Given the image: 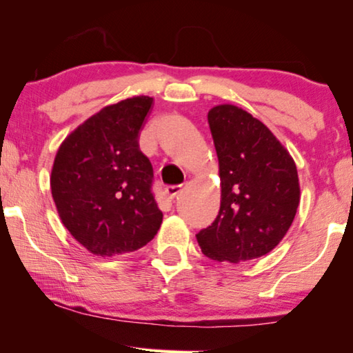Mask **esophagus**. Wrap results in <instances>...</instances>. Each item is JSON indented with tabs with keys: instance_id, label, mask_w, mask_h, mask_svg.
Masks as SVG:
<instances>
[{
	"instance_id": "esophagus-1",
	"label": "esophagus",
	"mask_w": 353,
	"mask_h": 353,
	"mask_svg": "<svg viewBox=\"0 0 353 353\" xmlns=\"http://www.w3.org/2000/svg\"><path fill=\"white\" fill-rule=\"evenodd\" d=\"M181 190H183V184H173V186H167L165 188V194H167V197H169L170 200H173L178 194L181 192Z\"/></svg>"
}]
</instances>
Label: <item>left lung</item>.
I'll use <instances>...</instances> for the list:
<instances>
[{
	"label": "left lung",
	"mask_w": 353,
	"mask_h": 353,
	"mask_svg": "<svg viewBox=\"0 0 353 353\" xmlns=\"http://www.w3.org/2000/svg\"><path fill=\"white\" fill-rule=\"evenodd\" d=\"M221 175V210L199 231L203 255L239 263L269 253L296 217L297 167L263 122L244 109L221 105L208 112Z\"/></svg>",
	"instance_id": "8db88e82"
}]
</instances>
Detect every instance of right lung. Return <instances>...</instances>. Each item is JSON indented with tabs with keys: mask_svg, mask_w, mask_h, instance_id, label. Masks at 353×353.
Wrapping results in <instances>:
<instances>
[{
	"mask_svg": "<svg viewBox=\"0 0 353 353\" xmlns=\"http://www.w3.org/2000/svg\"><path fill=\"white\" fill-rule=\"evenodd\" d=\"M153 98L103 108L57 150L51 194L70 234L90 253L122 255L147 245L163 223L152 192L153 167L139 134Z\"/></svg>",
	"mask_w": 353,
	"mask_h": 353,
	"instance_id": "right-lung-1",
	"label": "right lung"
}]
</instances>
